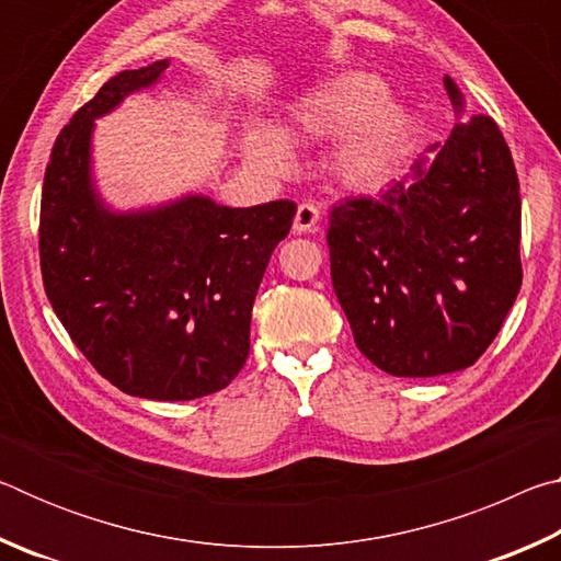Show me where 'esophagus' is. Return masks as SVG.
Instances as JSON below:
<instances>
[{"instance_id": "1", "label": "esophagus", "mask_w": 561, "mask_h": 561, "mask_svg": "<svg viewBox=\"0 0 561 561\" xmlns=\"http://www.w3.org/2000/svg\"><path fill=\"white\" fill-rule=\"evenodd\" d=\"M321 220V210L314 203H301L297 207V215H294V232L304 234V232H314V227Z\"/></svg>"}]
</instances>
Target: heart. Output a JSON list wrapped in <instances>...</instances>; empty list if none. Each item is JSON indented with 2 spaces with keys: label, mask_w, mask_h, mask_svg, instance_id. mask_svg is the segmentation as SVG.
Instances as JSON below:
<instances>
[{
  "label": "heart",
  "mask_w": 561,
  "mask_h": 561,
  "mask_svg": "<svg viewBox=\"0 0 561 561\" xmlns=\"http://www.w3.org/2000/svg\"><path fill=\"white\" fill-rule=\"evenodd\" d=\"M282 131L252 128L242 136L247 165L262 175H284L291 148L341 140L334 148L336 178L346 187L378 190L403 165L413 148L415 121L403 106L388 101V87L374 73H341L294 103Z\"/></svg>",
  "instance_id": "heart-1"
}]
</instances>
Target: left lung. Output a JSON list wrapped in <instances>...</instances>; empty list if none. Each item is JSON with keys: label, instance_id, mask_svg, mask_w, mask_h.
Returning <instances> with one entry per match:
<instances>
[{"label": "left lung", "instance_id": "left-lung-1", "mask_svg": "<svg viewBox=\"0 0 561 561\" xmlns=\"http://www.w3.org/2000/svg\"><path fill=\"white\" fill-rule=\"evenodd\" d=\"M458 113L445 144L378 197L329 215L331 282L360 354L381 371L428 378L472 366L522 284L519 180L497 123Z\"/></svg>", "mask_w": 561, "mask_h": 561}]
</instances>
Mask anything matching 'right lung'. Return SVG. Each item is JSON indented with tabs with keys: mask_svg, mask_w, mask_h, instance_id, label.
<instances>
[{
	"mask_svg": "<svg viewBox=\"0 0 561 561\" xmlns=\"http://www.w3.org/2000/svg\"><path fill=\"white\" fill-rule=\"evenodd\" d=\"M168 64L116 73L61 128L44 175L39 257L56 317L106 381L150 401H193L244 366L252 304L297 205L185 195L116 213L103 203L93 121L156 87Z\"/></svg>",
	"mask_w": 561,
	"mask_h": 561,
	"instance_id": "right-lung-1",
	"label": "right lung"
}]
</instances>
